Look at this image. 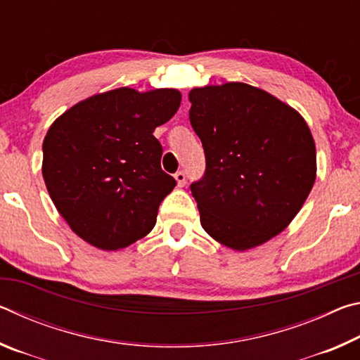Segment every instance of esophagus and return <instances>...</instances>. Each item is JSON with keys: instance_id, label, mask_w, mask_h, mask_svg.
<instances>
[{"instance_id": "1", "label": "esophagus", "mask_w": 360, "mask_h": 360, "mask_svg": "<svg viewBox=\"0 0 360 360\" xmlns=\"http://www.w3.org/2000/svg\"><path fill=\"white\" fill-rule=\"evenodd\" d=\"M174 179L178 181V186L179 187H184L186 186V181H187V176L184 172H178L174 174Z\"/></svg>"}]
</instances>
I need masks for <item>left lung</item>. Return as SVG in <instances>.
<instances>
[{
	"label": "left lung",
	"mask_w": 360,
	"mask_h": 360,
	"mask_svg": "<svg viewBox=\"0 0 360 360\" xmlns=\"http://www.w3.org/2000/svg\"><path fill=\"white\" fill-rule=\"evenodd\" d=\"M205 174L191 184L200 222L236 251L288 227L311 192L316 148L307 122L275 96L241 82L188 94Z\"/></svg>",
	"instance_id": "1"
}]
</instances>
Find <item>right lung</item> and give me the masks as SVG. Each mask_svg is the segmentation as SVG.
Returning a JSON list of instances; mask_svg holds the SVG:
<instances>
[{
    "mask_svg": "<svg viewBox=\"0 0 360 360\" xmlns=\"http://www.w3.org/2000/svg\"><path fill=\"white\" fill-rule=\"evenodd\" d=\"M181 105L174 89H117L77 103L53 122L42 144V176L53 205L76 235L106 251L154 229L176 179L160 167L152 135Z\"/></svg>",
    "mask_w": 360,
    "mask_h": 360,
    "instance_id": "add662e5",
    "label": "right lung"
}]
</instances>
